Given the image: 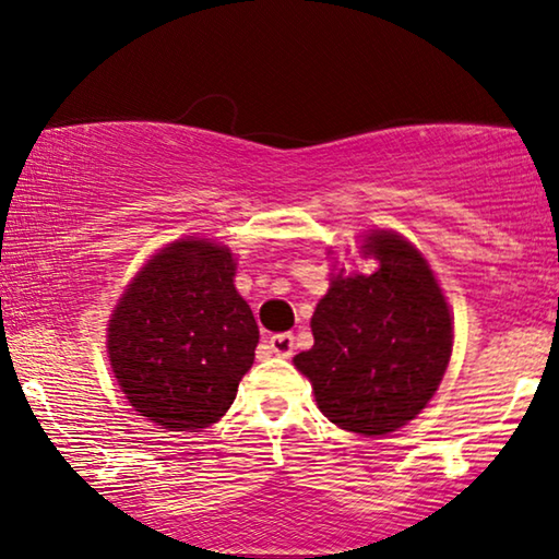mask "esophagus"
Segmentation results:
<instances>
[{
    "instance_id": "esophagus-1",
    "label": "esophagus",
    "mask_w": 559,
    "mask_h": 559,
    "mask_svg": "<svg viewBox=\"0 0 559 559\" xmlns=\"http://www.w3.org/2000/svg\"><path fill=\"white\" fill-rule=\"evenodd\" d=\"M270 347L274 355H282V358H289L295 350V335L289 333H280V335H272L270 337Z\"/></svg>"
}]
</instances>
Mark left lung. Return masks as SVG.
Returning a JSON list of instances; mask_svg holds the SVG:
<instances>
[{
	"mask_svg": "<svg viewBox=\"0 0 559 559\" xmlns=\"http://www.w3.org/2000/svg\"><path fill=\"white\" fill-rule=\"evenodd\" d=\"M373 274L333 280L312 314L314 345L295 355L322 414L345 431L383 436L431 401L454 328L433 272L406 239L376 231Z\"/></svg>",
	"mask_w": 559,
	"mask_h": 559,
	"instance_id": "left-lung-1",
	"label": "left lung"
}]
</instances>
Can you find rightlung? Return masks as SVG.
Returning <instances> with one entry per match:
<instances>
[{
  "mask_svg": "<svg viewBox=\"0 0 559 559\" xmlns=\"http://www.w3.org/2000/svg\"><path fill=\"white\" fill-rule=\"evenodd\" d=\"M257 343L260 328L234 287L231 252L193 239L153 257L108 328L126 399L168 431L216 424L237 399Z\"/></svg>",
  "mask_w": 559,
  "mask_h": 559,
  "instance_id": "obj_1",
  "label": "right lung"
}]
</instances>
